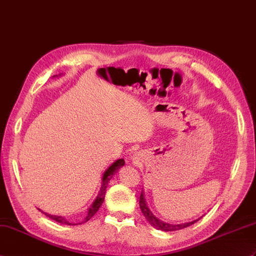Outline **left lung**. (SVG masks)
Segmentation results:
<instances>
[{"label": "left lung", "mask_w": 256, "mask_h": 256, "mask_svg": "<svg viewBox=\"0 0 256 256\" xmlns=\"http://www.w3.org/2000/svg\"><path fill=\"white\" fill-rule=\"evenodd\" d=\"M140 210L144 214V216L146 217V219L148 220L152 227H155L158 230H162V231H176V230H180L183 228H186L190 227V226H192L193 224H195L196 222H198L200 218L196 219V220L193 222H184V224H171L168 222H164L162 220H160L158 219L154 214L148 208V206L146 204V200H145V196L144 193H140Z\"/></svg>", "instance_id": "1"}]
</instances>
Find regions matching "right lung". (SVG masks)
Segmentation results:
<instances>
[{"label":"right lung","instance_id":"obj_1","mask_svg":"<svg viewBox=\"0 0 256 256\" xmlns=\"http://www.w3.org/2000/svg\"><path fill=\"white\" fill-rule=\"evenodd\" d=\"M124 159H118L116 160V162L112 164L110 167L106 169L104 171V174L102 176V183H101V188H100V191L97 195L96 200H94L92 202V204L89 206V208L87 210V215L86 217L84 218V220H82V222L80 224H72V222H68L66 219H65L64 217L62 216H56V215H50V214H46V212H44V215H46L49 218L53 219V220H56V222H60V224H82L84 222H87L89 219H90L94 214H96L98 212V210L100 208V206L102 205L104 203V195H106V186H108L109 181L112 179V176H114L116 174V172H118V170L120 169L121 167H123L124 166Z\"/></svg>","mask_w":256,"mask_h":256}]
</instances>
